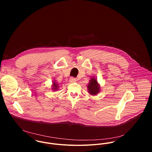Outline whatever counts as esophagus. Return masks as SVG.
Segmentation results:
<instances>
[{
  "mask_svg": "<svg viewBox=\"0 0 152 152\" xmlns=\"http://www.w3.org/2000/svg\"><path fill=\"white\" fill-rule=\"evenodd\" d=\"M76 81H77L76 78H74V77H71V78H69V82H70L71 83H75V82H76Z\"/></svg>",
  "mask_w": 152,
  "mask_h": 152,
  "instance_id": "obj_1",
  "label": "esophagus"
}]
</instances>
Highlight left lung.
<instances>
[{
    "label": "left lung",
    "instance_id": "1",
    "mask_svg": "<svg viewBox=\"0 0 152 152\" xmlns=\"http://www.w3.org/2000/svg\"><path fill=\"white\" fill-rule=\"evenodd\" d=\"M88 93L91 95H96L100 92L101 87L98 84L97 80L94 77L91 78L87 85Z\"/></svg>",
    "mask_w": 152,
    "mask_h": 152
}]
</instances>
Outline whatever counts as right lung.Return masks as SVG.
Masks as SVG:
<instances>
[{
    "mask_svg": "<svg viewBox=\"0 0 152 152\" xmlns=\"http://www.w3.org/2000/svg\"><path fill=\"white\" fill-rule=\"evenodd\" d=\"M58 84L56 83V81H54L53 82V85H52V89L53 91H57V89H58Z\"/></svg>",
    "mask_w": 152,
    "mask_h": 152,
    "instance_id": "add662e5",
    "label": "right lung"
}]
</instances>
